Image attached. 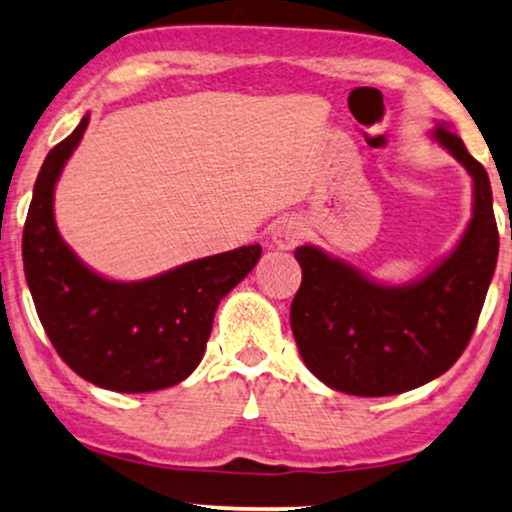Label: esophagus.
I'll return each instance as SVG.
<instances>
[{
	"instance_id": "obj_1",
	"label": "esophagus",
	"mask_w": 512,
	"mask_h": 512,
	"mask_svg": "<svg viewBox=\"0 0 512 512\" xmlns=\"http://www.w3.org/2000/svg\"><path fill=\"white\" fill-rule=\"evenodd\" d=\"M271 238H274V243L278 245V248H283V250L295 248V245L304 238L302 222L292 220V217H285V220L278 222L274 231H271Z\"/></svg>"
}]
</instances>
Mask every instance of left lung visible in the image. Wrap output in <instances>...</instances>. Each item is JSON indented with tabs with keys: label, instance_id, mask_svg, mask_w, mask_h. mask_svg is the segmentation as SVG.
<instances>
[{
	"label": "left lung",
	"instance_id": "left-lung-1",
	"mask_svg": "<svg viewBox=\"0 0 512 512\" xmlns=\"http://www.w3.org/2000/svg\"><path fill=\"white\" fill-rule=\"evenodd\" d=\"M433 138L468 170L473 220L440 267L407 288H388L311 245L295 250L302 285L290 323L306 367L335 391L379 398L424 386L452 367L473 337L499 257L485 166L447 126Z\"/></svg>",
	"mask_w": 512,
	"mask_h": 512
}]
</instances>
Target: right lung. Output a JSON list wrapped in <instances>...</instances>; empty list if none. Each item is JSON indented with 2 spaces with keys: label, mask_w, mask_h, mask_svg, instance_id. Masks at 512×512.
Returning <instances> with one entry per match:
<instances>
[{
  "label": "right lung",
  "mask_w": 512,
  "mask_h": 512,
  "mask_svg": "<svg viewBox=\"0 0 512 512\" xmlns=\"http://www.w3.org/2000/svg\"><path fill=\"white\" fill-rule=\"evenodd\" d=\"M88 126L46 156L23 229L34 309L67 367L95 386L149 393L180 384L201 363L220 299L260 262L248 245L182 264L149 281L117 283L86 269L53 220V187Z\"/></svg>",
  "instance_id": "add662e5"
}]
</instances>
